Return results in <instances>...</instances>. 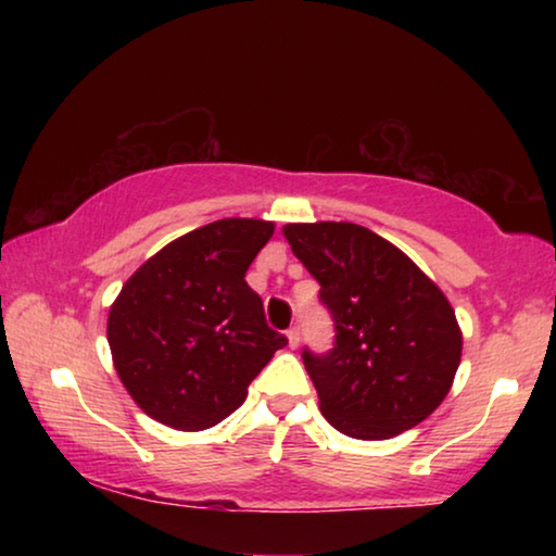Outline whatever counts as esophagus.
I'll return each mask as SVG.
<instances>
[{
  "label": "esophagus",
  "mask_w": 556,
  "mask_h": 556,
  "mask_svg": "<svg viewBox=\"0 0 556 556\" xmlns=\"http://www.w3.org/2000/svg\"><path fill=\"white\" fill-rule=\"evenodd\" d=\"M286 337H288V346H291V349L301 344V329H299V326H291V329L286 331Z\"/></svg>",
  "instance_id": "34e87169"
}]
</instances>
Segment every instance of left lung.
<instances>
[{
  "label": "left lung",
  "instance_id": "1",
  "mask_svg": "<svg viewBox=\"0 0 556 556\" xmlns=\"http://www.w3.org/2000/svg\"><path fill=\"white\" fill-rule=\"evenodd\" d=\"M318 280L333 349H303L321 415L349 438L387 440L420 425L458 371L463 337L443 291L377 232L354 223L283 227Z\"/></svg>",
  "mask_w": 556,
  "mask_h": 556
}]
</instances>
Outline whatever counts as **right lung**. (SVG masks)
I'll return each instance as SVG.
<instances>
[{
    "mask_svg": "<svg viewBox=\"0 0 556 556\" xmlns=\"http://www.w3.org/2000/svg\"><path fill=\"white\" fill-rule=\"evenodd\" d=\"M273 223L227 217L181 235L121 288L109 344L121 382L149 417L207 430L248 397L283 333L265 324L245 273Z\"/></svg>",
    "mask_w": 556,
    "mask_h": 556,
    "instance_id": "obj_1",
    "label": "right lung"
}]
</instances>
